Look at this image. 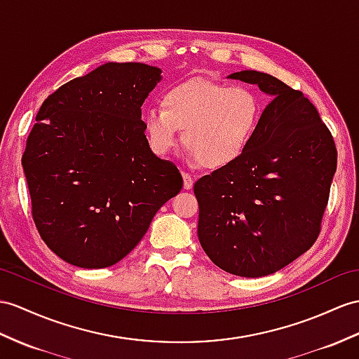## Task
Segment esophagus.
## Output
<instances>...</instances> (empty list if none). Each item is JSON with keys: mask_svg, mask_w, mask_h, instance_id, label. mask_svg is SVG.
<instances>
[{"mask_svg": "<svg viewBox=\"0 0 359 359\" xmlns=\"http://www.w3.org/2000/svg\"><path fill=\"white\" fill-rule=\"evenodd\" d=\"M182 180H184V189L186 190H190L191 187H194V177H191L190 173L182 172Z\"/></svg>", "mask_w": 359, "mask_h": 359, "instance_id": "esophagus-1", "label": "esophagus"}]
</instances>
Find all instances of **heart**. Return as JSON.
I'll return each mask as SVG.
<instances>
[{
    "label": "heart",
    "mask_w": 359,
    "mask_h": 359,
    "mask_svg": "<svg viewBox=\"0 0 359 359\" xmlns=\"http://www.w3.org/2000/svg\"><path fill=\"white\" fill-rule=\"evenodd\" d=\"M262 118L255 90L194 79L163 95V108L144 111L143 126L152 151L175 149L182 130L189 155L207 169H224L248 151Z\"/></svg>",
    "instance_id": "b5f03b06"
}]
</instances>
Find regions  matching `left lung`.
Masks as SVG:
<instances>
[{
  "mask_svg": "<svg viewBox=\"0 0 359 359\" xmlns=\"http://www.w3.org/2000/svg\"><path fill=\"white\" fill-rule=\"evenodd\" d=\"M229 77L257 85L273 102L248 151L195 182L198 239L216 266L255 278L290 265L317 241L337 147L302 91L255 69Z\"/></svg>",
  "mask_w": 359,
  "mask_h": 359,
  "instance_id": "1",
  "label": "left lung"
}]
</instances>
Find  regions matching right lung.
<instances>
[{
    "mask_svg": "<svg viewBox=\"0 0 359 359\" xmlns=\"http://www.w3.org/2000/svg\"><path fill=\"white\" fill-rule=\"evenodd\" d=\"M161 69L108 62L43 100L22 155L34 225L47 247L81 268L117 264L178 195L177 165L149 147L142 104Z\"/></svg>",
    "mask_w": 359,
    "mask_h": 359,
    "instance_id": "1",
    "label": "right lung"
}]
</instances>
